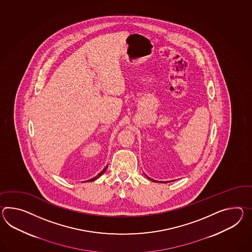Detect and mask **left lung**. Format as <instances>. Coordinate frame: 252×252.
<instances>
[{
	"mask_svg": "<svg viewBox=\"0 0 252 252\" xmlns=\"http://www.w3.org/2000/svg\"><path fill=\"white\" fill-rule=\"evenodd\" d=\"M146 177H147V178H148V179H149V180H151V181H153V182H158V181H157V180H154V179H152V178H148V176H147V175H146ZM161 182H162V181H161ZM167 182H170V181H167ZM162 183H164V181H163V182H162ZM165 183H166V181H165Z\"/></svg>",
	"mask_w": 252,
	"mask_h": 252,
	"instance_id": "8db88e82",
	"label": "left lung"
}]
</instances>
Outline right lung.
<instances>
[{"label":"right lung","mask_w":252,"mask_h":252,"mask_svg":"<svg viewBox=\"0 0 252 252\" xmlns=\"http://www.w3.org/2000/svg\"><path fill=\"white\" fill-rule=\"evenodd\" d=\"M106 168H107V166H105L104 169H103L102 171L100 172V173H99L98 175H97L96 177H94V178H91V179H89V180H87V181H88V182H89V181H90V182H92V181H94V180H96V179H97V178H98L99 177H101V176L103 175V173H104V172L105 171V170H106ZM87 181H86V182H87Z\"/></svg>","instance_id":"right-lung-1"}]
</instances>
